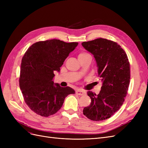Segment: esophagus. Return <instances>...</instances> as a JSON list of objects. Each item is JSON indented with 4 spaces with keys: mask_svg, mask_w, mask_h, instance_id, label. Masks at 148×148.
<instances>
[{
    "mask_svg": "<svg viewBox=\"0 0 148 148\" xmlns=\"http://www.w3.org/2000/svg\"><path fill=\"white\" fill-rule=\"evenodd\" d=\"M76 94H77V95H80V96H82V95H85V94H86V92H85L83 91H82V90H80V89H78V90L76 91Z\"/></svg>",
    "mask_w": 148,
    "mask_h": 148,
    "instance_id": "esophagus-1",
    "label": "esophagus"
}]
</instances>
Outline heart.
Masks as SVG:
<instances>
[{
  "mask_svg": "<svg viewBox=\"0 0 148 148\" xmlns=\"http://www.w3.org/2000/svg\"><path fill=\"white\" fill-rule=\"evenodd\" d=\"M78 57L79 60L84 59H86V58H88V57L92 58L91 54H89V53L86 52H80L78 53Z\"/></svg>",
  "mask_w": 148,
  "mask_h": 148,
  "instance_id": "heart-1",
  "label": "heart"
}]
</instances>
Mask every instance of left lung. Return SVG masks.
Masks as SVG:
<instances>
[{"label": "left lung", "mask_w": 148, "mask_h": 148, "mask_svg": "<svg viewBox=\"0 0 148 148\" xmlns=\"http://www.w3.org/2000/svg\"><path fill=\"white\" fill-rule=\"evenodd\" d=\"M93 54L102 82L97 95L88 91L90 105L83 109V114L93 121L110 118L122 106L130 79V62L126 53L117 42L103 38L82 43Z\"/></svg>", "instance_id": "8db88e82"}]
</instances>
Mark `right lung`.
Instances as JSON below:
<instances>
[{
  "label": "right lung",
  "instance_id": "obj_1",
  "mask_svg": "<svg viewBox=\"0 0 148 148\" xmlns=\"http://www.w3.org/2000/svg\"><path fill=\"white\" fill-rule=\"evenodd\" d=\"M59 39L32 44L21 60L20 88L25 103L36 114L49 117L59 111L65 98L75 92L53 82L54 71H60L65 60L78 46Z\"/></svg>",
  "mask_w": 148,
  "mask_h": 148
}]
</instances>
